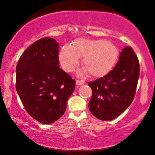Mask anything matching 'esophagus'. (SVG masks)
<instances>
[{"label": "esophagus", "instance_id": "1", "mask_svg": "<svg viewBox=\"0 0 155 155\" xmlns=\"http://www.w3.org/2000/svg\"><path fill=\"white\" fill-rule=\"evenodd\" d=\"M76 83H77V85H84L85 84V82L82 80H77V82Z\"/></svg>", "mask_w": 155, "mask_h": 155}]
</instances>
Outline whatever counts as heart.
Returning <instances> with one entry per match:
<instances>
[{"mask_svg":"<svg viewBox=\"0 0 155 155\" xmlns=\"http://www.w3.org/2000/svg\"><path fill=\"white\" fill-rule=\"evenodd\" d=\"M117 56V48L107 40L79 39L73 43L71 47L62 48L59 60L64 70L71 71L79 62V58H82L85 70L92 77H100L111 70Z\"/></svg>","mask_w":155,"mask_h":155,"instance_id":"b5f03b06","label":"heart"}]
</instances>
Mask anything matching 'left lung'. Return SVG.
Instances as JSON below:
<instances>
[{
  "mask_svg": "<svg viewBox=\"0 0 155 155\" xmlns=\"http://www.w3.org/2000/svg\"><path fill=\"white\" fill-rule=\"evenodd\" d=\"M139 72V62L132 48H124L114 70L87 84L92 91L88 104L91 114L101 120L119 116L134 100Z\"/></svg>",
  "mask_w": 155,
  "mask_h": 155,
  "instance_id": "8db88e82",
  "label": "left lung"
}]
</instances>
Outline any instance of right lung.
Returning <instances> with one entry per match:
<instances>
[{"label":"right lung","mask_w":155,"mask_h":155,"mask_svg":"<svg viewBox=\"0 0 155 155\" xmlns=\"http://www.w3.org/2000/svg\"><path fill=\"white\" fill-rule=\"evenodd\" d=\"M58 47L54 38L40 39L21 55L16 69V89L23 105L43 124L64 114L75 88V80L60 68Z\"/></svg>","instance_id":"1"}]
</instances>
